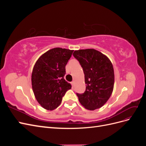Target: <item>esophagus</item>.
<instances>
[{
  "mask_svg": "<svg viewBox=\"0 0 146 146\" xmlns=\"http://www.w3.org/2000/svg\"><path fill=\"white\" fill-rule=\"evenodd\" d=\"M71 85H72V88H73V87H74V81L71 82Z\"/></svg>",
  "mask_w": 146,
  "mask_h": 146,
  "instance_id": "esophagus-1",
  "label": "esophagus"
}]
</instances>
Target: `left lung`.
Segmentation results:
<instances>
[{"instance_id":"left-lung-1","label":"left lung","mask_w":146,"mask_h":146,"mask_svg":"<svg viewBox=\"0 0 146 146\" xmlns=\"http://www.w3.org/2000/svg\"><path fill=\"white\" fill-rule=\"evenodd\" d=\"M73 55L85 74L86 90L83 94H76L79 102L89 110L100 108L113 90L114 74L111 62L107 56L93 48L76 50Z\"/></svg>"}]
</instances>
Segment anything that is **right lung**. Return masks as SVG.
Segmentation results:
<instances>
[{"instance_id":"obj_1","label":"right lung","mask_w":146,"mask_h":146,"mask_svg":"<svg viewBox=\"0 0 146 146\" xmlns=\"http://www.w3.org/2000/svg\"><path fill=\"white\" fill-rule=\"evenodd\" d=\"M74 50L56 47L42 55L35 63L32 85L36 99L44 108L54 110L61 104L71 85L66 82L65 66Z\"/></svg>"}]
</instances>
